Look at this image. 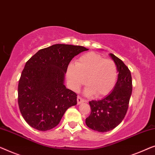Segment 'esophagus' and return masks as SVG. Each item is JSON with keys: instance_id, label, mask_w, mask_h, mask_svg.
<instances>
[{"instance_id": "1", "label": "esophagus", "mask_w": 155, "mask_h": 155, "mask_svg": "<svg viewBox=\"0 0 155 155\" xmlns=\"http://www.w3.org/2000/svg\"><path fill=\"white\" fill-rule=\"evenodd\" d=\"M85 102V100L81 98V97L80 96L77 97V104H78L82 103V102Z\"/></svg>"}]
</instances>
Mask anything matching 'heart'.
<instances>
[{
    "instance_id": "obj_1",
    "label": "heart",
    "mask_w": 155,
    "mask_h": 155,
    "mask_svg": "<svg viewBox=\"0 0 155 155\" xmlns=\"http://www.w3.org/2000/svg\"><path fill=\"white\" fill-rule=\"evenodd\" d=\"M67 76L74 91H78L86 81V95L94 94L95 97H100L108 95L114 88L117 69L113 60L90 52L81 56L75 64H69Z\"/></svg>"
}]
</instances>
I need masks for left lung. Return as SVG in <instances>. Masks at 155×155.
Masks as SVG:
<instances>
[{"label":"left lung","mask_w":155,"mask_h":155,"mask_svg":"<svg viewBox=\"0 0 155 155\" xmlns=\"http://www.w3.org/2000/svg\"><path fill=\"white\" fill-rule=\"evenodd\" d=\"M119 72L113 91L100 100L89 102L91 112L86 119L88 127L98 132H107L117 127L127 112L132 93L130 71L123 61L110 53Z\"/></svg>","instance_id":"8db88e82"}]
</instances>
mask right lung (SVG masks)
<instances>
[{"instance_id": "obj_1", "label": "right lung", "mask_w": 155, "mask_h": 155, "mask_svg": "<svg viewBox=\"0 0 155 155\" xmlns=\"http://www.w3.org/2000/svg\"><path fill=\"white\" fill-rule=\"evenodd\" d=\"M88 49L55 44L38 51L26 62L18 84V104L23 118L41 131L58 125L77 95L64 85V74L74 57Z\"/></svg>"}]
</instances>
